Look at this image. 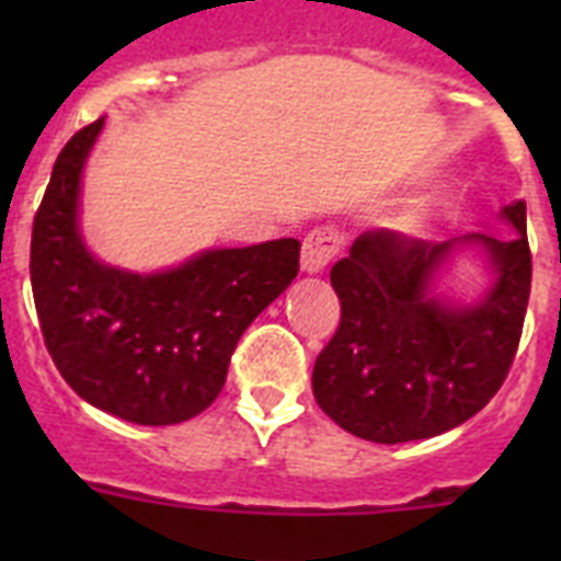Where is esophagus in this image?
Masks as SVG:
<instances>
[{"mask_svg":"<svg viewBox=\"0 0 561 561\" xmlns=\"http://www.w3.org/2000/svg\"><path fill=\"white\" fill-rule=\"evenodd\" d=\"M336 252V232L331 227H320V230H311L304 241V252H300V270L306 275H317L323 272L325 264Z\"/></svg>","mask_w":561,"mask_h":561,"instance_id":"esophagus-1","label":"esophagus"}]
</instances>
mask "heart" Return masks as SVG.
Returning <instances> with one entry per match:
<instances>
[{
	"instance_id": "obj_1",
	"label": "heart",
	"mask_w": 561,
	"mask_h": 561,
	"mask_svg": "<svg viewBox=\"0 0 561 561\" xmlns=\"http://www.w3.org/2000/svg\"><path fill=\"white\" fill-rule=\"evenodd\" d=\"M430 216H433L430 199H410L393 219V227L399 232H404V236H419V232L427 230Z\"/></svg>"
}]
</instances>
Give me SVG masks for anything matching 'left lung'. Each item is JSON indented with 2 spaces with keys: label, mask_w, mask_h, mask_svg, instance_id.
I'll list each match as a JSON object with an SVG mask.
<instances>
[{
  "label": "left lung",
  "mask_w": 561,
  "mask_h": 561,
  "mask_svg": "<svg viewBox=\"0 0 561 561\" xmlns=\"http://www.w3.org/2000/svg\"><path fill=\"white\" fill-rule=\"evenodd\" d=\"M512 238L466 232L421 241L393 230L362 232L331 270L340 329L311 374L317 404L345 433L404 444L460 427L508 376L531 295L525 202L500 210ZM478 249L493 284L474 301L437 291L454 255Z\"/></svg>",
  "instance_id": "8db88e82"
}]
</instances>
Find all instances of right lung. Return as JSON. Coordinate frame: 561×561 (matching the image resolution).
<instances>
[{"label": "right lung", "instance_id": "right-lung-1", "mask_svg": "<svg viewBox=\"0 0 561 561\" xmlns=\"http://www.w3.org/2000/svg\"><path fill=\"white\" fill-rule=\"evenodd\" d=\"M101 128L103 117L64 146L33 221L38 323L92 408L146 427L180 424L221 393L241 334L295 280L300 241L202 250L160 272L106 264L81 232L83 165Z\"/></svg>", "mask_w": 561, "mask_h": 561}]
</instances>
